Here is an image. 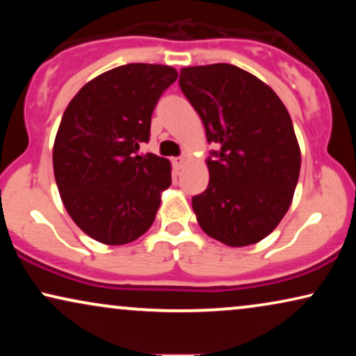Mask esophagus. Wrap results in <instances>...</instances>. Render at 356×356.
Instances as JSON below:
<instances>
[{
    "label": "esophagus",
    "mask_w": 356,
    "mask_h": 356,
    "mask_svg": "<svg viewBox=\"0 0 356 356\" xmlns=\"http://www.w3.org/2000/svg\"><path fill=\"white\" fill-rule=\"evenodd\" d=\"M172 163H173V168L175 170H181L183 165H184V159L183 157H175L172 160Z\"/></svg>",
    "instance_id": "esophagus-1"
}]
</instances>
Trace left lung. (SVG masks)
<instances>
[{
  "instance_id": "8db88e82",
  "label": "left lung",
  "mask_w": 356,
  "mask_h": 356,
  "mask_svg": "<svg viewBox=\"0 0 356 356\" xmlns=\"http://www.w3.org/2000/svg\"><path fill=\"white\" fill-rule=\"evenodd\" d=\"M179 87L201 116L207 143V189L193 197L199 225L232 248L254 245L290 209L301 154L279 95L241 67H183Z\"/></svg>"
}]
</instances>
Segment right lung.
I'll list each match as a JSON object with an SVG mask.
<instances>
[{
  "label": "right lung",
  "instance_id": "obj_1",
  "mask_svg": "<svg viewBox=\"0 0 356 356\" xmlns=\"http://www.w3.org/2000/svg\"><path fill=\"white\" fill-rule=\"evenodd\" d=\"M177 77L172 66H118L87 82L63 113L53 145L58 191L76 225L104 245L144 235L172 184L167 159L136 154Z\"/></svg>",
  "mask_w": 356,
  "mask_h": 356
}]
</instances>
